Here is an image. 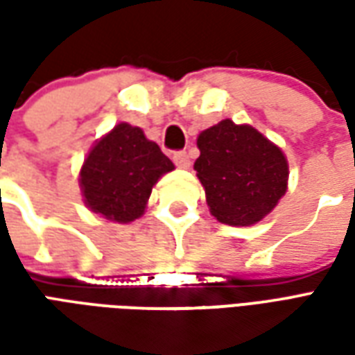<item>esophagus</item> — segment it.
<instances>
[{"instance_id":"obj_1","label":"esophagus","mask_w":355,"mask_h":355,"mask_svg":"<svg viewBox=\"0 0 355 355\" xmlns=\"http://www.w3.org/2000/svg\"><path fill=\"white\" fill-rule=\"evenodd\" d=\"M173 162L177 163V167H180V169H188L190 167V155L186 154V152H175L173 154Z\"/></svg>"}]
</instances>
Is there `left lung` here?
I'll use <instances>...</instances> for the list:
<instances>
[{"label":"left lung","instance_id":"left-lung-1","mask_svg":"<svg viewBox=\"0 0 355 355\" xmlns=\"http://www.w3.org/2000/svg\"><path fill=\"white\" fill-rule=\"evenodd\" d=\"M198 148L193 169L218 223L257 224L287 192L285 154L251 125L223 119L200 132Z\"/></svg>","mask_w":355,"mask_h":355}]
</instances>
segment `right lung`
<instances>
[{
	"mask_svg": "<svg viewBox=\"0 0 355 355\" xmlns=\"http://www.w3.org/2000/svg\"><path fill=\"white\" fill-rule=\"evenodd\" d=\"M175 165L140 127L117 123L94 142L80 171L83 201L114 223H132L146 209L155 182Z\"/></svg>",
	"mask_w": 355,
	"mask_h": 355,
	"instance_id": "1",
	"label": "right lung"
}]
</instances>
